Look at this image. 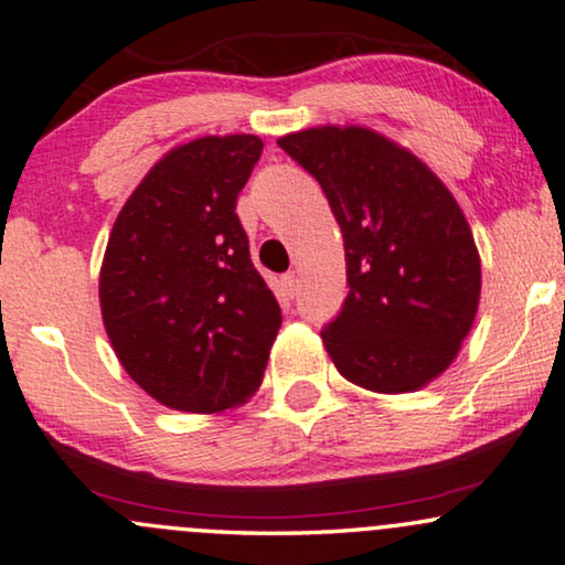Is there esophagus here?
<instances>
[{
	"instance_id": "esophagus-1",
	"label": "esophagus",
	"mask_w": 565,
	"mask_h": 565,
	"mask_svg": "<svg viewBox=\"0 0 565 565\" xmlns=\"http://www.w3.org/2000/svg\"><path fill=\"white\" fill-rule=\"evenodd\" d=\"M280 288H282V296L296 298V292H298V275H296V273L282 275V277H280Z\"/></svg>"
}]
</instances>
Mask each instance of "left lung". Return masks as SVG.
<instances>
[{"label": "left lung", "instance_id": "1", "mask_svg": "<svg viewBox=\"0 0 565 565\" xmlns=\"http://www.w3.org/2000/svg\"><path fill=\"white\" fill-rule=\"evenodd\" d=\"M277 146L316 177L344 236L342 311L321 329L347 381L408 393L443 375L476 321L481 257L458 200L404 146L319 126Z\"/></svg>", "mask_w": 565, "mask_h": 565}]
</instances>
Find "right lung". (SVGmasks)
<instances>
[{
    "label": "right lung",
    "instance_id": "obj_1",
    "mask_svg": "<svg viewBox=\"0 0 565 565\" xmlns=\"http://www.w3.org/2000/svg\"><path fill=\"white\" fill-rule=\"evenodd\" d=\"M262 146L246 134L177 146L126 200L107 238V337L126 373L177 412L244 404L282 323L236 215Z\"/></svg>",
    "mask_w": 565,
    "mask_h": 565
}]
</instances>
